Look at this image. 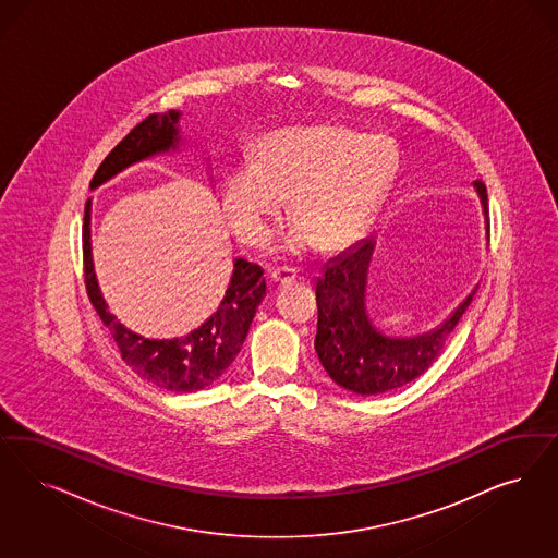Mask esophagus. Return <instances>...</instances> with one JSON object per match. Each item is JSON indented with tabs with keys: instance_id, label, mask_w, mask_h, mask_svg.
<instances>
[{
	"instance_id": "1",
	"label": "esophagus",
	"mask_w": 558,
	"mask_h": 558,
	"mask_svg": "<svg viewBox=\"0 0 558 558\" xmlns=\"http://www.w3.org/2000/svg\"><path fill=\"white\" fill-rule=\"evenodd\" d=\"M295 277H298L295 270H272V272H270V283H272L275 288H286V286L295 281Z\"/></svg>"
}]
</instances>
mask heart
<instances>
[{"mask_svg": "<svg viewBox=\"0 0 558 558\" xmlns=\"http://www.w3.org/2000/svg\"><path fill=\"white\" fill-rule=\"evenodd\" d=\"M395 170V147L378 135L337 125L272 131L256 144L254 162L230 170L221 205L234 234L260 246L288 198L295 223L281 251L295 254L312 242L344 251L376 216Z\"/></svg>", "mask_w": 558, "mask_h": 558, "instance_id": "heart-1", "label": "heart"}]
</instances>
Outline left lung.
I'll return each mask as SVG.
<instances>
[{
  "mask_svg": "<svg viewBox=\"0 0 558 558\" xmlns=\"http://www.w3.org/2000/svg\"><path fill=\"white\" fill-rule=\"evenodd\" d=\"M488 232L486 186L476 180ZM376 248L374 238H365L349 251L324 265L316 283L318 330L314 349L326 374L349 392L384 395L418 378L432 367L450 339L453 328L470 306L472 289L450 316L416 337H390L372 323L365 306L367 269Z\"/></svg>",
  "mask_w": 558,
  "mask_h": 558,
  "instance_id": "1",
  "label": "left lung"
}]
</instances>
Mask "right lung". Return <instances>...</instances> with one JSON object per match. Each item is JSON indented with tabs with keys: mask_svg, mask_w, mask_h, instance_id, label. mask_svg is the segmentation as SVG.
I'll use <instances>...</instances> for the list:
<instances>
[{
	"mask_svg": "<svg viewBox=\"0 0 558 558\" xmlns=\"http://www.w3.org/2000/svg\"><path fill=\"white\" fill-rule=\"evenodd\" d=\"M180 117V110L149 114L98 166L90 182L92 191L133 163L177 151L182 142ZM90 217L92 198H88L82 232L86 289L92 306L110 330L123 361L137 376L170 392H197L211 386L230 369L251 330L256 307L267 295L263 269L244 258H235L226 295L205 323L179 339H145L119 323L102 298L92 260Z\"/></svg>",
	"mask_w": 558,
	"mask_h": 558,
	"instance_id": "obj_1",
	"label": "right lung"
}]
</instances>
